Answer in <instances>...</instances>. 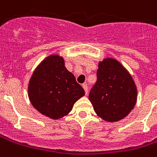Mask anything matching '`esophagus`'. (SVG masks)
Segmentation results:
<instances>
[{
    "label": "esophagus",
    "mask_w": 157,
    "mask_h": 157,
    "mask_svg": "<svg viewBox=\"0 0 157 157\" xmlns=\"http://www.w3.org/2000/svg\"><path fill=\"white\" fill-rule=\"evenodd\" d=\"M82 87H83L84 90L86 92V94H87V93H88V86H87L86 84H83V85H82Z\"/></svg>",
    "instance_id": "34e87169"
}]
</instances>
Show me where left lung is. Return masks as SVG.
Instances as JSON below:
<instances>
[{"label": "left lung", "instance_id": "8db88e82", "mask_svg": "<svg viewBox=\"0 0 157 157\" xmlns=\"http://www.w3.org/2000/svg\"><path fill=\"white\" fill-rule=\"evenodd\" d=\"M137 94L134 81L121 63L113 58L100 62L97 81L89 94L99 117L107 122L121 120L134 108Z\"/></svg>", "mask_w": 157, "mask_h": 157}]
</instances>
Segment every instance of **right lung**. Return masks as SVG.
<instances>
[{
	"label": "right lung",
	"mask_w": 157,
	"mask_h": 157,
	"mask_svg": "<svg viewBox=\"0 0 157 157\" xmlns=\"http://www.w3.org/2000/svg\"><path fill=\"white\" fill-rule=\"evenodd\" d=\"M28 95L39 113L58 119L70 113L74 104L85 95V90L67 70L63 57L50 55L33 71Z\"/></svg>",
	"instance_id": "right-lung-1"
}]
</instances>
